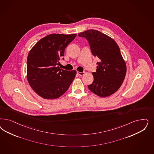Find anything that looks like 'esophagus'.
<instances>
[{
  "label": "esophagus",
  "mask_w": 154,
  "mask_h": 154,
  "mask_svg": "<svg viewBox=\"0 0 154 154\" xmlns=\"http://www.w3.org/2000/svg\"><path fill=\"white\" fill-rule=\"evenodd\" d=\"M78 74L80 76H83V75H85V72H79V71H78Z\"/></svg>",
  "instance_id": "1"
}]
</instances>
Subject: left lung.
<instances>
[{"label": "left lung", "mask_w": 154, "mask_h": 154, "mask_svg": "<svg viewBox=\"0 0 154 154\" xmlns=\"http://www.w3.org/2000/svg\"><path fill=\"white\" fill-rule=\"evenodd\" d=\"M78 35L86 38L92 54L99 59L96 72H92L94 82L88 88L102 97L113 94L124 82L126 73V63L117 44L97 30H87Z\"/></svg>", "instance_id": "8db88e82"}]
</instances>
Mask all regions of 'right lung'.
Wrapping results in <instances>:
<instances>
[{"label":"right lung","instance_id":"obj_1","mask_svg":"<svg viewBox=\"0 0 154 154\" xmlns=\"http://www.w3.org/2000/svg\"><path fill=\"white\" fill-rule=\"evenodd\" d=\"M76 34H50L39 40L27 57V80L31 88L45 99H55L67 91L76 74L58 66L66 48Z\"/></svg>","mask_w":154,"mask_h":154}]
</instances>
